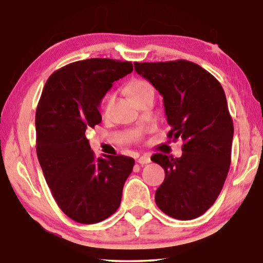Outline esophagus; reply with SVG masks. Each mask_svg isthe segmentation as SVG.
<instances>
[{
    "label": "esophagus",
    "instance_id": "34e87169",
    "mask_svg": "<svg viewBox=\"0 0 263 263\" xmlns=\"http://www.w3.org/2000/svg\"><path fill=\"white\" fill-rule=\"evenodd\" d=\"M138 162H139L140 164H145V163H149L151 162V158L149 155H141V157L138 159Z\"/></svg>",
    "mask_w": 263,
    "mask_h": 263
}]
</instances>
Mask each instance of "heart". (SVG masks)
I'll list each match as a JSON object with an SVG mask.
<instances>
[{
    "mask_svg": "<svg viewBox=\"0 0 263 263\" xmlns=\"http://www.w3.org/2000/svg\"><path fill=\"white\" fill-rule=\"evenodd\" d=\"M126 91L130 94L133 101L138 102L142 96L147 94H153V87L148 81L141 79H133L131 81H128L126 84ZM116 96L112 92H110L105 96L104 102H103V114L108 115L110 112L111 108L115 103Z\"/></svg>",
    "mask_w": 263,
    "mask_h": 263,
    "instance_id": "1",
    "label": "heart"
}]
</instances>
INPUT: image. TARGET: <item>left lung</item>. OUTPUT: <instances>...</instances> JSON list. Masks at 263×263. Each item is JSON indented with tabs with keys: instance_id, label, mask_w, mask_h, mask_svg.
I'll return each mask as SVG.
<instances>
[{
	"instance_id": "left-lung-1",
	"label": "left lung",
	"mask_w": 263,
	"mask_h": 263,
	"mask_svg": "<svg viewBox=\"0 0 263 263\" xmlns=\"http://www.w3.org/2000/svg\"><path fill=\"white\" fill-rule=\"evenodd\" d=\"M135 69L163 97L168 138L183 140L181 158H151L166 174L155 203L175 219H195L215 203L230 169L233 122L224 89L186 60L136 62Z\"/></svg>"
}]
</instances>
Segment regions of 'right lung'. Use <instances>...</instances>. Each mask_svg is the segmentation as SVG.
Returning <instances> with one entry per match:
<instances>
[{
    "mask_svg": "<svg viewBox=\"0 0 263 263\" xmlns=\"http://www.w3.org/2000/svg\"><path fill=\"white\" fill-rule=\"evenodd\" d=\"M128 61L92 58L53 73L35 111L37 157L53 197L81 224L106 219L119 208L135 160L95 158L86 133L100 124V104L112 83L130 74Z\"/></svg>",
    "mask_w": 263,
    "mask_h": 263,
    "instance_id": "add662e5",
    "label": "right lung"
}]
</instances>
